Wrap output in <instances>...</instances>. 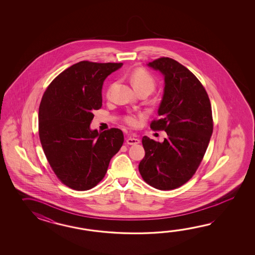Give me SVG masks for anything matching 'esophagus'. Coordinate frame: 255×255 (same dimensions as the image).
I'll return each instance as SVG.
<instances>
[{
    "mask_svg": "<svg viewBox=\"0 0 255 255\" xmlns=\"http://www.w3.org/2000/svg\"><path fill=\"white\" fill-rule=\"evenodd\" d=\"M139 143H140V140L138 138H135V137H132V136H130L127 139L128 145H136V144H139Z\"/></svg>",
    "mask_w": 255,
    "mask_h": 255,
    "instance_id": "obj_1",
    "label": "esophagus"
}]
</instances>
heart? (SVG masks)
<instances>
[{
	"mask_svg": "<svg viewBox=\"0 0 255 255\" xmlns=\"http://www.w3.org/2000/svg\"><path fill=\"white\" fill-rule=\"evenodd\" d=\"M130 81H131L133 87H135V89L137 92L145 90L147 92L151 93L156 87L155 77L152 76L148 71H146V69H144L142 67L135 68V70L132 71V73L130 74ZM115 85H116L115 83H112L108 88V90H107V97L108 98L110 97ZM122 120L125 122L126 124H128V126L136 127L139 124L140 115L129 111V112L123 115Z\"/></svg>",
	"mask_w": 255,
	"mask_h": 255,
	"instance_id": "1",
	"label": "heart"
}]
</instances>
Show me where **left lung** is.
Returning a JSON list of instances; mask_svg holds the SVG:
<instances>
[{
    "instance_id": "1",
    "label": "left lung",
    "mask_w": 255,
    "mask_h": 255,
    "mask_svg": "<svg viewBox=\"0 0 255 255\" xmlns=\"http://www.w3.org/2000/svg\"><path fill=\"white\" fill-rule=\"evenodd\" d=\"M165 79L158 120L153 130H165L162 143L144 135L145 157L138 166L142 179L160 190L177 189L195 174L213 131L212 105L200 80L184 65L168 57L148 63Z\"/></svg>"
}]
</instances>
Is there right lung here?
I'll return each instance as SVG.
<instances>
[{"label":"right lung","mask_w":255,"mask_h":255,"mask_svg":"<svg viewBox=\"0 0 255 255\" xmlns=\"http://www.w3.org/2000/svg\"><path fill=\"white\" fill-rule=\"evenodd\" d=\"M122 63L81 61L56 76L39 107V137L60 181L76 190L94 188L124 142L123 132L90 129L93 112L102 107V86Z\"/></svg>","instance_id":"add662e5"}]
</instances>
